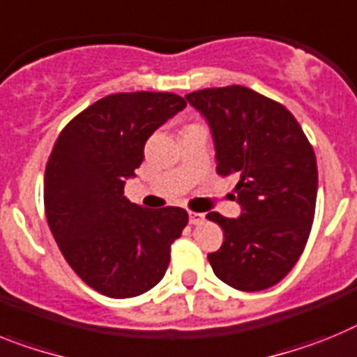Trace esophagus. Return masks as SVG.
Here are the masks:
<instances>
[{
	"label": "esophagus",
	"mask_w": 357,
	"mask_h": 357,
	"mask_svg": "<svg viewBox=\"0 0 357 357\" xmlns=\"http://www.w3.org/2000/svg\"><path fill=\"white\" fill-rule=\"evenodd\" d=\"M188 221H190V225H201L204 221V213L188 212Z\"/></svg>",
	"instance_id": "obj_1"
}]
</instances>
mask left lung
I'll use <instances>...</instances> for the list:
<instances>
[{
	"instance_id": "8db88e82",
	"label": "left lung",
	"mask_w": 357,
	"mask_h": 357,
	"mask_svg": "<svg viewBox=\"0 0 357 357\" xmlns=\"http://www.w3.org/2000/svg\"><path fill=\"white\" fill-rule=\"evenodd\" d=\"M185 98L208 122L217 174L238 176L241 217L206 215L225 231L222 246L208 253L210 266L235 289H268L307 244L318 190L314 151L293 114L253 89L206 88Z\"/></svg>"
}]
</instances>
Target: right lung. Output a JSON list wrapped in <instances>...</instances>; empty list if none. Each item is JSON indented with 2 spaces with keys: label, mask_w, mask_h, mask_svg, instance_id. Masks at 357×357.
<instances>
[{
  "label": "right lung",
  "mask_w": 357,
  "mask_h": 357,
  "mask_svg": "<svg viewBox=\"0 0 357 357\" xmlns=\"http://www.w3.org/2000/svg\"><path fill=\"white\" fill-rule=\"evenodd\" d=\"M185 105L174 93L107 95L77 114L52 149L45 172L50 230L71 269L105 296L153 289L187 226V210H147L123 196L149 136Z\"/></svg>",
  "instance_id": "right-lung-1"
}]
</instances>
